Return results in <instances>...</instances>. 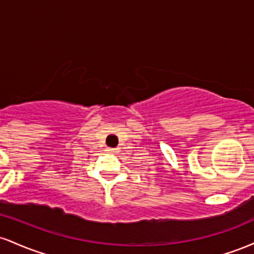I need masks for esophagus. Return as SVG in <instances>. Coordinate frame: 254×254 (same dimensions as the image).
Listing matches in <instances>:
<instances>
[{"mask_svg":"<svg viewBox=\"0 0 254 254\" xmlns=\"http://www.w3.org/2000/svg\"><path fill=\"white\" fill-rule=\"evenodd\" d=\"M107 151H109V153H115L116 149L115 148H107Z\"/></svg>","mask_w":254,"mask_h":254,"instance_id":"1","label":"esophagus"}]
</instances>
